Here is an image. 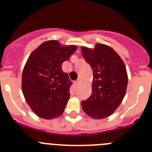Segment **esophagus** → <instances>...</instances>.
Returning <instances> with one entry per match:
<instances>
[{"label": "esophagus", "instance_id": "34e87169", "mask_svg": "<svg viewBox=\"0 0 152 152\" xmlns=\"http://www.w3.org/2000/svg\"><path fill=\"white\" fill-rule=\"evenodd\" d=\"M79 83H80V79H78V80H76V82H75V85H79Z\"/></svg>", "mask_w": 152, "mask_h": 152}]
</instances>
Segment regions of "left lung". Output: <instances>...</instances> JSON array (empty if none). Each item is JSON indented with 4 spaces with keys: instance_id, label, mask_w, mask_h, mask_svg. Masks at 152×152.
Returning a JSON list of instances; mask_svg holds the SVG:
<instances>
[{
    "instance_id": "left-lung-1",
    "label": "left lung",
    "mask_w": 152,
    "mask_h": 152,
    "mask_svg": "<svg viewBox=\"0 0 152 152\" xmlns=\"http://www.w3.org/2000/svg\"><path fill=\"white\" fill-rule=\"evenodd\" d=\"M84 58L92 67V94L82 102V110L93 119L113 114L125 96L128 76L124 61L114 49L97 43L93 49L82 46Z\"/></svg>"
}]
</instances>
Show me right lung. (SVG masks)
<instances>
[{"label":"right lung","mask_w":152,"mask_h":152,"mask_svg":"<svg viewBox=\"0 0 152 152\" xmlns=\"http://www.w3.org/2000/svg\"><path fill=\"white\" fill-rule=\"evenodd\" d=\"M77 49L57 40L44 42L30 54L22 75V91L32 111L39 118L62 115L70 99L72 82L62 70Z\"/></svg>","instance_id":"obj_1"}]
</instances>
